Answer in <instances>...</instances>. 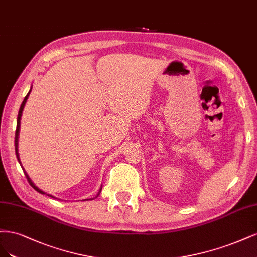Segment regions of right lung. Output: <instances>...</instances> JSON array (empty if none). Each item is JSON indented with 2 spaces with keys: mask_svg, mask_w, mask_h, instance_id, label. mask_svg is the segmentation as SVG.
<instances>
[{
  "mask_svg": "<svg viewBox=\"0 0 257 257\" xmlns=\"http://www.w3.org/2000/svg\"><path fill=\"white\" fill-rule=\"evenodd\" d=\"M32 90V89H31ZM31 90L29 92V94L26 96V98H24V100H23V102H22V104H21V106H20V109H19V113H18V118H17V128H16V135H15V150H16V156H17V159H18V161H19V163H20V165H21V162H20V159H19V155H18V136H19V128H20V118H21V115H22V111H23V107H24V104H26V102H27V100H28V97H29V95H30V93H31ZM24 175H26V177H27V179H28V181H29V184L34 188L37 192H39V193H41V194H46L44 191H41L40 189H38L34 184L32 183V180L30 179V177L28 176V174L26 173V171H24ZM101 192V190L100 191H99V193ZM99 193H98V195H99ZM47 195H49V196H51V197H53L52 195H50V194H47ZM97 195V196H98Z\"/></svg>",
  "mask_w": 257,
  "mask_h": 257,
  "instance_id": "add662e5",
  "label": "right lung"
}]
</instances>
